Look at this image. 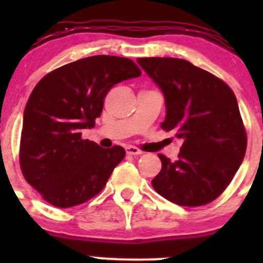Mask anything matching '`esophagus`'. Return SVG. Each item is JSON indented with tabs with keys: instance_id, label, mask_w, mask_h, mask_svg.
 <instances>
[{
	"instance_id": "34e87169",
	"label": "esophagus",
	"mask_w": 263,
	"mask_h": 263,
	"mask_svg": "<svg viewBox=\"0 0 263 263\" xmlns=\"http://www.w3.org/2000/svg\"><path fill=\"white\" fill-rule=\"evenodd\" d=\"M126 153L128 154V155H141L142 151L136 146H127L126 147Z\"/></svg>"
}]
</instances>
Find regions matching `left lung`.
Masks as SVG:
<instances>
[{
  "instance_id": "obj_1",
  "label": "left lung",
  "mask_w": 263,
  "mask_h": 263,
  "mask_svg": "<svg viewBox=\"0 0 263 263\" xmlns=\"http://www.w3.org/2000/svg\"><path fill=\"white\" fill-rule=\"evenodd\" d=\"M160 87L166 115L161 128L183 140L178 160L159 154L151 181L171 202L196 208L219 197L246 155L247 135L233 90L213 73L181 58H137Z\"/></svg>"
}]
</instances>
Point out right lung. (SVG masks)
Masks as SVG:
<instances>
[{
	"mask_svg": "<svg viewBox=\"0 0 263 263\" xmlns=\"http://www.w3.org/2000/svg\"><path fill=\"white\" fill-rule=\"evenodd\" d=\"M140 75L128 58L92 55L52 71L35 85L24 110L20 166L50 205H81L107 184L126 151L82 140L81 131L95 126L116 84Z\"/></svg>",
	"mask_w": 263,
	"mask_h": 263,
	"instance_id": "right-lung-1",
	"label": "right lung"
}]
</instances>
